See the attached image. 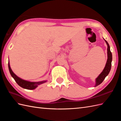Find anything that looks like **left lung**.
I'll return each instance as SVG.
<instances>
[{
  "label": "left lung",
  "instance_id": "left-lung-1",
  "mask_svg": "<svg viewBox=\"0 0 121 121\" xmlns=\"http://www.w3.org/2000/svg\"><path fill=\"white\" fill-rule=\"evenodd\" d=\"M104 40L108 45V49H107L108 60L104 70L102 71V72L101 73V74L99 75L98 76V77L96 79V84H95V87L99 85V84H100L102 82H103L105 78L109 74V73L110 72L111 69L112 61V54L110 50V47H109L108 42L106 41L105 40Z\"/></svg>",
  "mask_w": 121,
  "mask_h": 121
}]
</instances>
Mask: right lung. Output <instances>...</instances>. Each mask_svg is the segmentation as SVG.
<instances>
[{"label":"right lung","instance_id":"right-lung-1","mask_svg":"<svg viewBox=\"0 0 121 121\" xmlns=\"http://www.w3.org/2000/svg\"><path fill=\"white\" fill-rule=\"evenodd\" d=\"M9 71L10 72V74L11 76H12V77L14 79L15 81L17 82V83L21 87L23 88L29 89V90H33L35 89L36 88H37L38 85H40V84H43L44 83L46 82L47 81H42L40 82H30L28 81H26L23 79H22L21 78H19V77H17L16 74H14V73L12 71V69L10 68L9 63Z\"/></svg>","mask_w":121,"mask_h":121}]
</instances>
